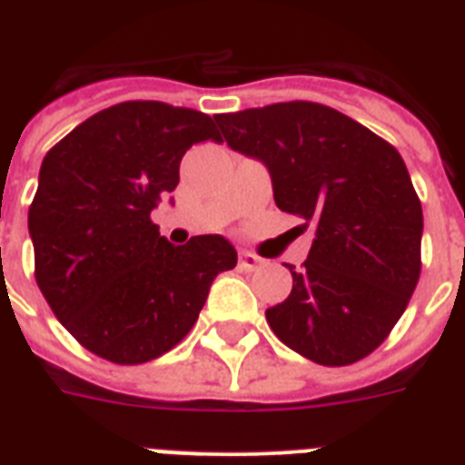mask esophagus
Listing matches in <instances>:
<instances>
[{"label":"esophagus","mask_w":465,"mask_h":465,"mask_svg":"<svg viewBox=\"0 0 465 465\" xmlns=\"http://www.w3.org/2000/svg\"><path fill=\"white\" fill-rule=\"evenodd\" d=\"M261 258L255 253H251V251H241L239 253V268L241 270H255L258 265H261Z\"/></svg>","instance_id":"34e87169"}]
</instances>
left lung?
I'll return each mask as SVG.
<instances>
[{
    "instance_id": "left-lung-1",
    "label": "left lung",
    "mask_w": 465,
    "mask_h": 465,
    "mask_svg": "<svg viewBox=\"0 0 465 465\" xmlns=\"http://www.w3.org/2000/svg\"><path fill=\"white\" fill-rule=\"evenodd\" d=\"M233 152L262 161L275 204L313 226L292 294L265 311L284 345L323 367L364 360L420 280L422 204L389 142L335 108L290 101L214 115Z\"/></svg>"
}]
</instances>
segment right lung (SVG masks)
Instances as JSON below:
<instances>
[{
    "instance_id": "add662e5",
    "label": "right lung",
    "mask_w": 465,
    "mask_h": 465,
    "mask_svg": "<svg viewBox=\"0 0 465 465\" xmlns=\"http://www.w3.org/2000/svg\"><path fill=\"white\" fill-rule=\"evenodd\" d=\"M207 140L222 137L204 113L125 101L43 159L28 210L35 282L89 352L115 364L156 360L195 325L214 277L236 265L224 236L173 246L152 222L183 154Z\"/></svg>"
}]
</instances>
